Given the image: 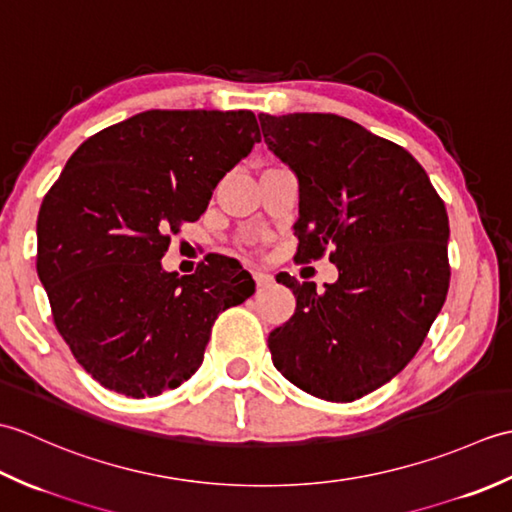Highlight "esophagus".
Returning a JSON list of instances; mask_svg holds the SVG:
<instances>
[{
	"mask_svg": "<svg viewBox=\"0 0 512 512\" xmlns=\"http://www.w3.org/2000/svg\"><path fill=\"white\" fill-rule=\"evenodd\" d=\"M253 279H255L257 288H266V286L273 284V275L264 273V270H255V273H253Z\"/></svg>",
	"mask_w": 512,
	"mask_h": 512,
	"instance_id": "obj_1",
	"label": "esophagus"
}]
</instances>
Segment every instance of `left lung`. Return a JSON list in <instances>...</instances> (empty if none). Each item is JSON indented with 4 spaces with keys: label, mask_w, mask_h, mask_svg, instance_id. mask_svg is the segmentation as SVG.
<instances>
[{
    "label": "left lung",
    "mask_w": 512,
    "mask_h": 512,
    "mask_svg": "<svg viewBox=\"0 0 512 512\" xmlns=\"http://www.w3.org/2000/svg\"><path fill=\"white\" fill-rule=\"evenodd\" d=\"M268 149L299 178L295 262L330 250L319 292L286 273L295 314L270 332L273 363L308 394L352 402L405 369L449 290V217L407 149L336 114H259Z\"/></svg>",
    "instance_id": "1"
}]
</instances>
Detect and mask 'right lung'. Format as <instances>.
Masks as SVG:
<instances>
[{"instance_id":"right-lung-1","label":"right lung","mask_w":512,"mask_h":512,"mask_svg":"<svg viewBox=\"0 0 512 512\" xmlns=\"http://www.w3.org/2000/svg\"><path fill=\"white\" fill-rule=\"evenodd\" d=\"M259 140L248 110L140 112L85 140L46 193L37 275L63 341L103 387L176 389L202 365L217 314L255 292L231 257L184 277L160 259Z\"/></svg>"}]
</instances>
